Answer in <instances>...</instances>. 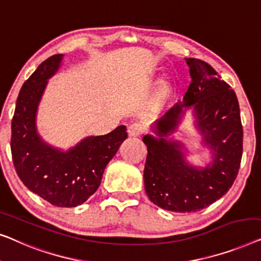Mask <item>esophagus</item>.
<instances>
[{"mask_svg": "<svg viewBox=\"0 0 261 261\" xmlns=\"http://www.w3.org/2000/svg\"><path fill=\"white\" fill-rule=\"evenodd\" d=\"M142 132H143V126L139 123H134L127 126V135H129L130 137H138Z\"/></svg>", "mask_w": 261, "mask_h": 261, "instance_id": "1", "label": "esophagus"}]
</instances>
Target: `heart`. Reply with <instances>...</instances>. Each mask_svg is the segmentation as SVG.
Segmentation results:
<instances>
[{
  "mask_svg": "<svg viewBox=\"0 0 261 261\" xmlns=\"http://www.w3.org/2000/svg\"><path fill=\"white\" fill-rule=\"evenodd\" d=\"M171 86H172V80L169 76H163L157 84L156 91L153 93L151 101H150V109L152 111H157L164 105V102L167 101L169 94L171 92Z\"/></svg>",
  "mask_w": 261,
  "mask_h": 261,
  "instance_id": "heart-1",
  "label": "heart"
}]
</instances>
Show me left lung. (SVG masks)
I'll use <instances>...</instances> for the list:
<instances>
[{
    "label": "left lung",
    "mask_w": 261,
    "mask_h": 261,
    "mask_svg": "<svg viewBox=\"0 0 261 261\" xmlns=\"http://www.w3.org/2000/svg\"><path fill=\"white\" fill-rule=\"evenodd\" d=\"M186 61L192 83L183 101L155 123L157 137H143L148 148L146 195L159 207L176 213L201 211L228 192L240 168L244 137L236 92L207 62L195 58ZM188 108L193 109L196 126L212 151V162L203 168L187 163L184 146L167 139Z\"/></svg>",
    "instance_id": "obj_1"
}]
</instances>
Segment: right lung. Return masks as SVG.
<instances>
[{"instance_id":"right-lung-1","label":"right lung","mask_w":261,"mask_h":261,"mask_svg":"<svg viewBox=\"0 0 261 261\" xmlns=\"http://www.w3.org/2000/svg\"><path fill=\"white\" fill-rule=\"evenodd\" d=\"M62 54L42 62L22 85L12 120L13 163L31 192L57 207H76L97 192L108 163L127 137L120 125L104 136H90L67 151L50 146L36 130V111L47 80L61 65Z\"/></svg>"}]
</instances>
